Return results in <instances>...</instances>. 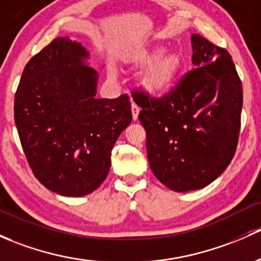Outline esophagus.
I'll return each mask as SVG.
<instances>
[{
	"label": "esophagus",
	"instance_id": "esophagus-1",
	"mask_svg": "<svg viewBox=\"0 0 261 261\" xmlns=\"http://www.w3.org/2000/svg\"><path fill=\"white\" fill-rule=\"evenodd\" d=\"M131 111H133V120L135 121V120H138L139 112H140V108L135 102H133V105H131Z\"/></svg>",
	"mask_w": 261,
	"mask_h": 261
}]
</instances>
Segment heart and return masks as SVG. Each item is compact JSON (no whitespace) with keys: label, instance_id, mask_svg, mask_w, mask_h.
<instances>
[{"label":"heart","instance_id":"1","mask_svg":"<svg viewBox=\"0 0 261 261\" xmlns=\"http://www.w3.org/2000/svg\"><path fill=\"white\" fill-rule=\"evenodd\" d=\"M165 51V46L155 45L136 51L131 57V64L134 66H144L156 60L141 76L142 87L150 95L156 96L166 92L179 77L182 68L180 54L169 52L163 57Z\"/></svg>","mask_w":261,"mask_h":261}]
</instances>
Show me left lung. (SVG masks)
Wrapping results in <instances>:
<instances>
[{"mask_svg": "<svg viewBox=\"0 0 261 261\" xmlns=\"http://www.w3.org/2000/svg\"><path fill=\"white\" fill-rule=\"evenodd\" d=\"M193 70L161 97L134 91L146 131L153 175L177 193L202 189L225 171L237 151L243 86L231 56L193 35Z\"/></svg>", "mask_w": 261, "mask_h": 261, "instance_id": "1", "label": "left lung"}]
</instances>
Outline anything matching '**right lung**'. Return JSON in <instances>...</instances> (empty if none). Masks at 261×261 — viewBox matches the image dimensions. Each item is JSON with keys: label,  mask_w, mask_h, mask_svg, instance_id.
<instances>
[{"label": "right lung", "mask_w": 261, "mask_h": 261, "mask_svg": "<svg viewBox=\"0 0 261 261\" xmlns=\"http://www.w3.org/2000/svg\"><path fill=\"white\" fill-rule=\"evenodd\" d=\"M87 52L57 37L31 57L15 94V122L35 177L54 193L84 196L108 176L111 150L133 120L127 94L96 98Z\"/></svg>", "instance_id": "1"}]
</instances>
